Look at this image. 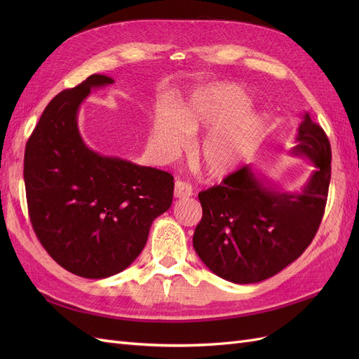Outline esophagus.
<instances>
[{"instance_id":"34e87169","label":"esophagus","mask_w":359,"mask_h":359,"mask_svg":"<svg viewBox=\"0 0 359 359\" xmlns=\"http://www.w3.org/2000/svg\"><path fill=\"white\" fill-rule=\"evenodd\" d=\"M173 194H175L177 199H184V198L191 196L193 190H191V186H190L189 182L177 181V182H175V191H173Z\"/></svg>"}]
</instances>
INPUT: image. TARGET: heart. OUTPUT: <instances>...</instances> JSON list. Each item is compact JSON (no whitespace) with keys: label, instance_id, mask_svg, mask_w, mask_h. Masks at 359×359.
Returning <instances> with one entry per match:
<instances>
[{"label":"heart","instance_id":"obj_1","mask_svg":"<svg viewBox=\"0 0 359 359\" xmlns=\"http://www.w3.org/2000/svg\"><path fill=\"white\" fill-rule=\"evenodd\" d=\"M252 109V99L235 83H217L199 91L178 114L161 111L154 136L166 154H178L189 136L206 133L194 148V158L205 175L223 178L240 169L265 135L266 123Z\"/></svg>","mask_w":359,"mask_h":359}]
</instances>
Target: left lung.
Returning a JSON list of instances; mask_svg holds the SVG:
<instances>
[{
    "mask_svg": "<svg viewBox=\"0 0 359 359\" xmlns=\"http://www.w3.org/2000/svg\"><path fill=\"white\" fill-rule=\"evenodd\" d=\"M295 142L290 154L314 166L299 193L277 189L252 165L199 193L202 220L193 247L215 276L238 285L259 283L297 260L313 241L328 198L331 147L307 112Z\"/></svg>",
    "mask_w": 359,
    "mask_h": 359,
    "instance_id": "obj_1",
    "label": "left lung"
}]
</instances>
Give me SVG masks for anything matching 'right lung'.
Instances as JSON below:
<instances>
[{
  "mask_svg": "<svg viewBox=\"0 0 359 359\" xmlns=\"http://www.w3.org/2000/svg\"><path fill=\"white\" fill-rule=\"evenodd\" d=\"M114 82L91 74L53 97L25 148L32 229L58 265L85 278H106L132 265L173 198L169 172L103 156L83 142L79 106L94 88Z\"/></svg>",
  "mask_w": 359,
  "mask_h": 359,
  "instance_id": "1",
  "label": "right lung"
}]
</instances>
